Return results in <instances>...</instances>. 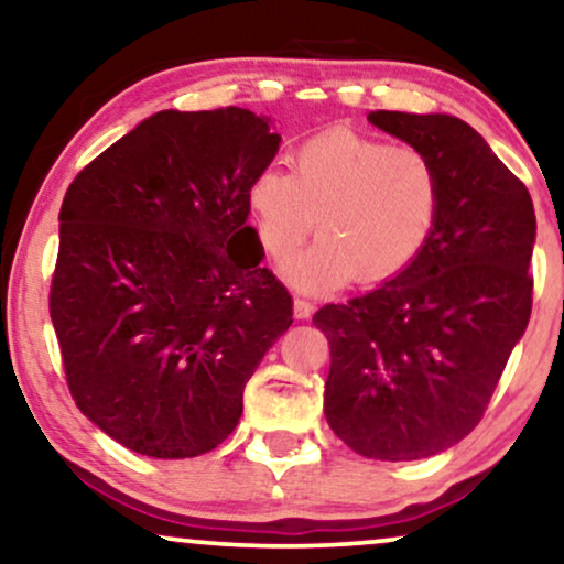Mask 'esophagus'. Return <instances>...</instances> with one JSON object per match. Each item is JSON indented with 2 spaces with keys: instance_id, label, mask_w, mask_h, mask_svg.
Listing matches in <instances>:
<instances>
[{
  "instance_id": "1",
  "label": "esophagus",
  "mask_w": 564,
  "mask_h": 564,
  "mask_svg": "<svg viewBox=\"0 0 564 564\" xmlns=\"http://www.w3.org/2000/svg\"><path fill=\"white\" fill-rule=\"evenodd\" d=\"M312 312H315V304H312L310 299H304V296H296V299H294V315H296L299 319L312 317Z\"/></svg>"
}]
</instances>
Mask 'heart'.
Instances as JSON below:
<instances>
[{
	"instance_id": "1",
	"label": "heart",
	"mask_w": 564,
	"mask_h": 564,
	"mask_svg": "<svg viewBox=\"0 0 564 564\" xmlns=\"http://www.w3.org/2000/svg\"><path fill=\"white\" fill-rule=\"evenodd\" d=\"M247 205L260 247L275 262L294 258L317 216L323 237L289 275L296 286L323 291L409 268L437 229L442 182L419 148L330 127L296 148L291 171L262 169Z\"/></svg>"
}]
</instances>
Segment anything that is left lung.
Returning a JSON list of instances; mask_svg holds the SVG:
<instances>
[{"mask_svg": "<svg viewBox=\"0 0 564 564\" xmlns=\"http://www.w3.org/2000/svg\"><path fill=\"white\" fill-rule=\"evenodd\" d=\"M424 151L442 182L424 252L380 289L325 304V416L354 453L419 460L481 422L531 317L536 213L525 184L474 127L447 113L372 111Z\"/></svg>", "mask_w": 564, "mask_h": 564, "instance_id": "8db88e82", "label": "left lung"}]
</instances>
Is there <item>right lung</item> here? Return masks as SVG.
I'll return each mask as SVG.
<instances>
[{"mask_svg": "<svg viewBox=\"0 0 564 564\" xmlns=\"http://www.w3.org/2000/svg\"><path fill=\"white\" fill-rule=\"evenodd\" d=\"M278 142L239 106L159 111L64 195L48 291L64 377L77 409L134 453L218 447L294 323V299L260 268L247 226L249 184Z\"/></svg>", "mask_w": 564, "mask_h": 564, "instance_id": "add662e5", "label": "right lung"}]
</instances>
